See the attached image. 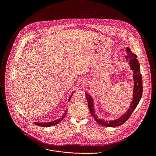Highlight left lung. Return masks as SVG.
Wrapping results in <instances>:
<instances>
[{"label": "left lung", "mask_w": 156, "mask_h": 156, "mask_svg": "<svg viewBox=\"0 0 156 156\" xmlns=\"http://www.w3.org/2000/svg\"><path fill=\"white\" fill-rule=\"evenodd\" d=\"M127 55L125 56L127 61L129 62V64L130 67V69L133 71V79L134 80L133 91V99L132 103L130 105V108L128 110L122 114L120 117L117 119L105 121V119H101L97 116V114L95 112L94 104V98L87 92H85L86 97L88 101V108L91 115L93 116L96 122L101 126L105 127H118L123 124L125 122L127 121L129 118L134 110L136 109V106L139 104L142 95V79L140 74V64L138 60L137 59V56L132 53L129 47H127Z\"/></svg>", "instance_id": "obj_1"}]
</instances>
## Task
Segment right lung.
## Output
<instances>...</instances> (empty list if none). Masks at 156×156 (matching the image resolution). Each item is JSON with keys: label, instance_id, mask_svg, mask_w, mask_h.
Listing matches in <instances>:
<instances>
[{"label": "right lung", "instance_id": "1", "mask_svg": "<svg viewBox=\"0 0 156 156\" xmlns=\"http://www.w3.org/2000/svg\"><path fill=\"white\" fill-rule=\"evenodd\" d=\"M75 91V90H74ZM74 91L73 92V93L71 94V95H70V97H69L68 98V101L70 100L73 93L74 92ZM67 110L65 112L64 114L63 115V116H62V117H61L60 118H58L56 120H54L53 121H50V122H35L34 124L37 126H41V127H51V126H55L58 124H59L64 118V116H66V113H67Z\"/></svg>", "mask_w": 156, "mask_h": 156}]
</instances>
